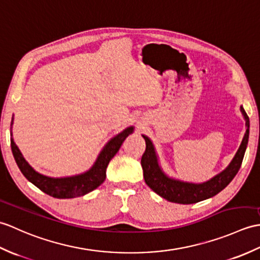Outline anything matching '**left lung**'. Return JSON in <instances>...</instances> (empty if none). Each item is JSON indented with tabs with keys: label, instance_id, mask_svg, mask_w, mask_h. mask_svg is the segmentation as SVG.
Wrapping results in <instances>:
<instances>
[{
	"label": "left lung",
	"instance_id": "8db88e82",
	"mask_svg": "<svg viewBox=\"0 0 260 260\" xmlns=\"http://www.w3.org/2000/svg\"><path fill=\"white\" fill-rule=\"evenodd\" d=\"M240 110L245 117L247 130L238 151L226 169L210 179L209 181L204 183H189L167 177L161 171L158 165L157 155H155L152 142L150 141L148 137L143 136V139L146 140V151L142 154L141 166L146 183L160 197L171 201V203L182 205L196 204L198 201L211 198L218 192H220L222 189L228 186L240 169L247 148L248 138H249V118H248L243 107H240Z\"/></svg>",
	"mask_w": 260,
	"mask_h": 260
}]
</instances>
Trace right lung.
Instances as JSON below:
<instances>
[{"instance_id":"right-lung-1","label":"right lung","mask_w":260,"mask_h":260,"mask_svg":"<svg viewBox=\"0 0 260 260\" xmlns=\"http://www.w3.org/2000/svg\"><path fill=\"white\" fill-rule=\"evenodd\" d=\"M12 122H11V124H12ZM132 131H134V128L130 126V128H126L121 134L112 138L107 143L106 147L103 148L93 167L89 171L84 172L82 175L68 178H50L40 175L23 158L22 153L20 152L19 148L16 147L12 138H11V149H12L16 165L20 168L23 176L41 191L51 196V197L59 199L74 198L92 191L105 181L109 162L114 157L115 153L119 151L125 138L132 134Z\"/></svg>"}]
</instances>
